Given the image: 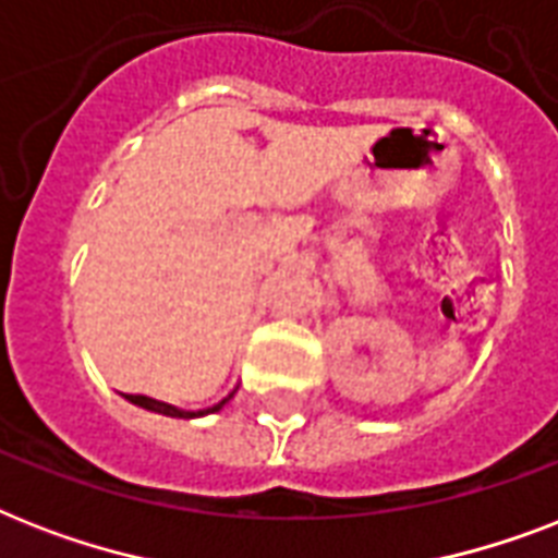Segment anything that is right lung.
Returning <instances> with one entry per match:
<instances>
[{
    "label": "right lung",
    "instance_id": "1",
    "mask_svg": "<svg viewBox=\"0 0 558 558\" xmlns=\"http://www.w3.org/2000/svg\"><path fill=\"white\" fill-rule=\"evenodd\" d=\"M236 388L228 393L226 399H219L217 405H210V408H199V411H182V408L177 405H170V402H159V399H153V397H144V393H124L126 402H133V405L144 408V411H156V414H165V416H182V420H193V416H205V414H214V411H219V408L226 405L228 399L234 397Z\"/></svg>",
    "mask_w": 558,
    "mask_h": 558
}]
</instances>
